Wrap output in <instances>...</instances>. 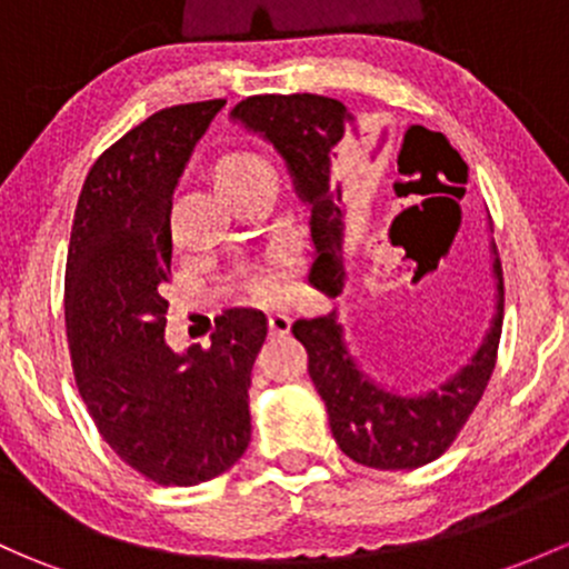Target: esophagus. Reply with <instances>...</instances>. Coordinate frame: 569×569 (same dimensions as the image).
Listing matches in <instances>:
<instances>
[{
    "instance_id": "1",
    "label": "esophagus",
    "mask_w": 569,
    "mask_h": 569,
    "mask_svg": "<svg viewBox=\"0 0 569 569\" xmlns=\"http://www.w3.org/2000/svg\"><path fill=\"white\" fill-rule=\"evenodd\" d=\"M291 330V316L283 313V310H274L269 313V332L272 335H286Z\"/></svg>"
}]
</instances>
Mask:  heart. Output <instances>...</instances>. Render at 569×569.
Masks as SVG:
<instances>
[{
    "label": "heart",
    "instance_id": "b5f03b06",
    "mask_svg": "<svg viewBox=\"0 0 569 569\" xmlns=\"http://www.w3.org/2000/svg\"><path fill=\"white\" fill-rule=\"evenodd\" d=\"M264 174H272V171H269V166L259 158V154L234 152V154H226V158H220L218 163H214L212 182L214 188H218V193L229 199V196H234L239 188H244V184H250L253 179ZM250 286H253V291L259 297L272 300V297H278L280 291H283V274L261 272L250 280Z\"/></svg>",
    "mask_w": 569,
    "mask_h": 569
}]
</instances>
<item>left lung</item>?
Here are the masks:
<instances>
[{"label": "left lung", "mask_w": 569, "mask_h": 569, "mask_svg": "<svg viewBox=\"0 0 569 569\" xmlns=\"http://www.w3.org/2000/svg\"><path fill=\"white\" fill-rule=\"evenodd\" d=\"M248 133L272 143L283 158L297 199L310 212L313 264L308 283L330 297L343 295L346 204L340 182V147L362 141L357 117L340 100L325 94H256L231 111ZM415 128L406 130V136ZM428 133V130H426ZM441 141L447 143L445 136ZM406 147V139H403ZM400 147V152H403ZM441 158L460 179L466 193V163L447 143ZM400 163V158H398ZM493 231V229H490ZM490 289L493 310L480 343L447 379L426 390H398L376 381L351 355L338 308L302 316L291 332L308 349V373L327 406L332 439L357 463L370 469H417L436 460L456 441L496 368V349L505 321V280L496 242L490 239Z\"/></svg>", "instance_id": "1"}]
</instances>
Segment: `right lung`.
<instances>
[{
	"mask_svg": "<svg viewBox=\"0 0 569 569\" xmlns=\"http://www.w3.org/2000/svg\"><path fill=\"white\" fill-rule=\"evenodd\" d=\"M226 100L171 106L106 149L83 179L64 272L76 385L106 445L160 486L223 475L250 441V373L267 316L231 308L207 349L166 343L171 199Z\"/></svg>",
	"mask_w": 569,
	"mask_h": 569,
	"instance_id": "1",
	"label": "right lung"
}]
</instances>
